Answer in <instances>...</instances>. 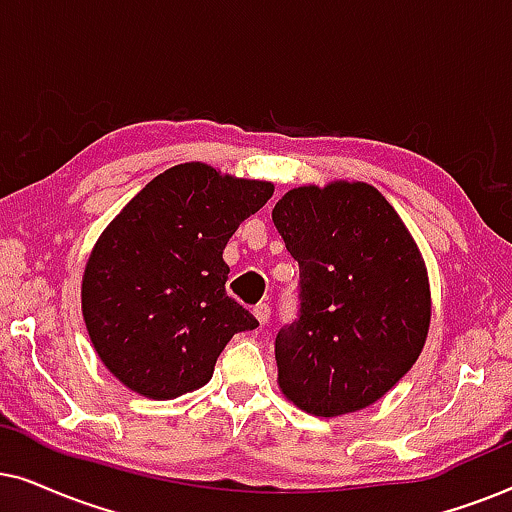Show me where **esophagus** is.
<instances>
[{
	"label": "esophagus",
	"mask_w": 512,
	"mask_h": 512,
	"mask_svg": "<svg viewBox=\"0 0 512 512\" xmlns=\"http://www.w3.org/2000/svg\"><path fill=\"white\" fill-rule=\"evenodd\" d=\"M255 318H257V323L260 325H267L269 323V318H271V306L269 304H257L255 306Z\"/></svg>",
	"instance_id": "1"
}]
</instances>
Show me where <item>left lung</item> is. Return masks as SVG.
<instances>
[{
    "label": "left lung",
    "instance_id": "left-lung-1",
    "mask_svg": "<svg viewBox=\"0 0 512 512\" xmlns=\"http://www.w3.org/2000/svg\"><path fill=\"white\" fill-rule=\"evenodd\" d=\"M271 217L299 264V316L276 335L278 386L313 417L365 410L426 344L424 257L367 182L290 189Z\"/></svg>",
    "mask_w": 512,
    "mask_h": 512
}]
</instances>
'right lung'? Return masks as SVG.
<instances>
[{"instance_id": "obj_1", "label": "right lung", "mask_w": 512, "mask_h": 512, "mask_svg": "<svg viewBox=\"0 0 512 512\" xmlns=\"http://www.w3.org/2000/svg\"><path fill=\"white\" fill-rule=\"evenodd\" d=\"M271 194V182L180 163L107 224L86 262L81 311L121 384L152 400L196 391L229 339L260 325L224 290L222 252Z\"/></svg>"}]
</instances>
